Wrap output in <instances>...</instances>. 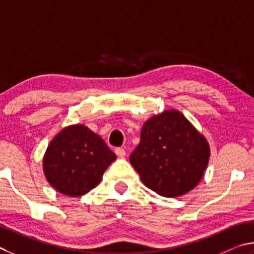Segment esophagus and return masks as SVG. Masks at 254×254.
I'll list each match as a JSON object with an SVG mask.
<instances>
[{"mask_svg":"<svg viewBox=\"0 0 254 254\" xmlns=\"http://www.w3.org/2000/svg\"><path fill=\"white\" fill-rule=\"evenodd\" d=\"M115 153H116V155H117V156H118L119 158H123V157L126 156V150H125V149L122 148V147L116 148V149H115Z\"/></svg>","mask_w":254,"mask_h":254,"instance_id":"obj_1","label":"esophagus"}]
</instances>
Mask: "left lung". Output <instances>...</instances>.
Wrapping results in <instances>:
<instances>
[{"instance_id": "8db88e82", "label": "left lung", "mask_w": 254, "mask_h": 254, "mask_svg": "<svg viewBox=\"0 0 254 254\" xmlns=\"http://www.w3.org/2000/svg\"><path fill=\"white\" fill-rule=\"evenodd\" d=\"M208 157L206 139L180 111L167 110L144 124L129 161L148 189L176 197L198 184Z\"/></svg>"}]
</instances>
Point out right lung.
<instances>
[{"mask_svg": "<svg viewBox=\"0 0 254 254\" xmlns=\"http://www.w3.org/2000/svg\"><path fill=\"white\" fill-rule=\"evenodd\" d=\"M116 155L100 136L83 125H73L59 132L47 149L43 170L58 192L80 196L100 183Z\"/></svg>", "mask_w": 254, "mask_h": 254, "instance_id": "1", "label": "right lung"}]
</instances>
